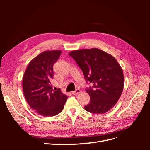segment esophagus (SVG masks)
I'll list each match as a JSON object with an SVG mask.
<instances>
[{
  "instance_id": "esophagus-1",
  "label": "esophagus",
  "mask_w": 150,
  "mask_h": 150,
  "mask_svg": "<svg viewBox=\"0 0 150 150\" xmlns=\"http://www.w3.org/2000/svg\"><path fill=\"white\" fill-rule=\"evenodd\" d=\"M81 93V90L79 89H77L76 91H74L72 92V94L74 95H77Z\"/></svg>"
}]
</instances>
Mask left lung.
<instances>
[{
    "instance_id": "left-lung-1",
    "label": "left lung",
    "mask_w": 150,
    "mask_h": 150,
    "mask_svg": "<svg viewBox=\"0 0 150 150\" xmlns=\"http://www.w3.org/2000/svg\"><path fill=\"white\" fill-rule=\"evenodd\" d=\"M82 70L84 78L92 86L85 91L90 96L85 110L103 114L115 106L124 88L121 66L111 54L97 48L72 51L69 53Z\"/></svg>"
}]
</instances>
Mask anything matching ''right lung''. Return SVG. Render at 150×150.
Here are the masks:
<instances>
[{
	"label": "right lung",
	"instance_id": "right-lung-1",
	"mask_svg": "<svg viewBox=\"0 0 150 150\" xmlns=\"http://www.w3.org/2000/svg\"><path fill=\"white\" fill-rule=\"evenodd\" d=\"M62 51H46L32 59L24 72L22 88L30 107L43 116H54L60 113L67 99L60 89H52L53 65Z\"/></svg>",
	"mask_w": 150,
	"mask_h": 150
}]
</instances>
